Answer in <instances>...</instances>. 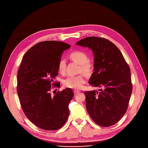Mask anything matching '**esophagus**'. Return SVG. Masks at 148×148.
Instances as JSON below:
<instances>
[{
    "label": "esophagus",
    "mask_w": 148,
    "mask_h": 148,
    "mask_svg": "<svg viewBox=\"0 0 148 148\" xmlns=\"http://www.w3.org/2000/svg\"><path fill=\"white\" fill-rule=\"evenodd\" d=\"M73 92L75 94V95H78L79 92H80V91L79 90H76V89H75V90L73 91Z\"/></svg>",
    "instance_id": "obj_1"
}]
</instances>
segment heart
Segmentation results:
<instances>
[{"mask_svg": "<svg viewBox=\"0 0 148 148\" xmlns=\"http://www.w3.org/2000/svg\"><path fill=\"white\" fill-rule=\"evenodd\" d=\"M69 57L71 60L77 62L80 65L81 70L85 74H89L92 70V64L88 61V57L85 52L82 51H75L71 52ZM66 62L65 59H61L58 64V70L61 73L65 71ZM86 80L83 75L70 76L64 79V85L66 88L73 89H80L84 84Z\"/></svg>", "mask_w": 148, "mask_h": 148, "instance_id": "obj_1", "label": "heart"}]
</instances>
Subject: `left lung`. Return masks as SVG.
Returning <instances> with one entry per match:
<instances>
[{
    "instance_id": "8db88e82",
    "label": "left lung",
    "mask_w": 148,
    "mask_h": 148,
    "mask_svg": "<svg viewBox=\"0 0 148 148\" xmlns=\"http://www.w3.org/2000/svg\"><path fill=\"white\" fill-rule=\"evenodd\" d=\"M76 44L93 52L94 72L89 83L102 88L84 92L86 110L97 125L112 126L128 108L133 89L130 69L117 47L105 38L87 37Z\"/></svg>"
}]
</instances>
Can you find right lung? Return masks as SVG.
<instances>
[{
  "instance_id": "1",
  "label": "right lung",
  "mask_w": 148,
  "mask_h": 148,
  "mask_svg": "<svg viewBox=\"0 0 148 148\" xmlns=\"http://www.w3.org/2000/svg\"><path fill=\"white\" fill-rule=\"evenodd\" d=\"M70 46L62 41H46L26 52L17 74V93L24 114L36 126L46 130L63 127L69 115V104L74 96L66 88L51 95L53 79L62 53ZM55 86L60 88V83Z\"/></svg>"
}]
</instances>
